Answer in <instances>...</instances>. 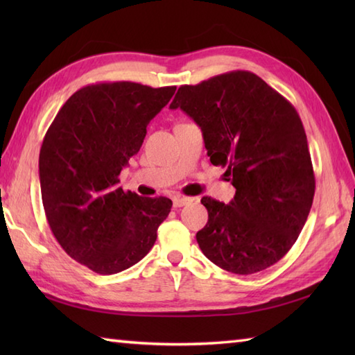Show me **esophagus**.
Returning <instances> with one entry per match:
<instances>
[{"instance_id": "obj_1", "label": "esophagus", "mask_w": 355, "mask_h": 355, "mask_svg": "<svg viewBox=\"0 0 355 355\" xmlns=\"http://www.w3.org/2000/svg\"><path fill=\"white\" fill-rule=\"evenodd\" d=\"M192 201V198H187V197H175L172 200L173 202V207L178 209V207H183L186 205H189V202Z\"/></svg>"}]
</instances>
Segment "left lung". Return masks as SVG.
<instances>
[{
  "instance_id": "left-lung-1",
  "label": "left lung",
  "mask_w": 355,
  "mask_h": 355,
  "mask_svg": "<svg viewBox=\"0 0 355 355\" xmlns=\"http://www.w3.org/2000/svg\"><path fill=\"white\" fill-rule=\"evenodd\" d=\"M169 108L183 110L201 128L210 163L225 168L236 189L229 205L201 198L209 214L197 233L201 252L236 275L282 259L304 229L315 189L297 111L243 70L182 85Z\"/></svg>"
}]
</instances>
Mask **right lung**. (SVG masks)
Masks as SVG:
<instances>
[{
    "label": "right lung",
    "instance_id": "right-lung-1",
    "mask_svg": "<svg viewBox=\"0 0 355 355\" xmlns=\"http://www.w3.org/2000/svg\"><path fill=\"white\" fill-rule=\"evenodd\" d=\"M177 87L102 82L74 93L59 110L40 153L45 216L67 254L99 275L145 258L169 215V198L139 197L119 175L139 153L146 126Z\"/></svg>",
    "mask_w": 355,
    "mask_h": 355
}]
</instances>
